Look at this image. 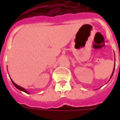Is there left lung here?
<instances>
[{
    "label": "left lung",
    "instance_id": "left-lung-1",
    "mask_svg": "<svg viewBox=\"0 0 120 120\" xmlns=\"http://www.w3.org/2000/svg\"><path fill=\"white\" fill-rule=\"evenodd\" d=\"M115 67H114V71H113V72H112V75H111V78H110V79H111V77H112V76H113V74H114V70H115Z\"/></svg>",
    "mask_w": 120,
    "mask_h": 120
}]
</instances>
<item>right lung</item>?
<instances>
[{"label":"right lung","mask_w":120,"mask_h":120,"mask_svg":"<svg viewBox=\"0 0 120 120\" xmlns=\"http://www.w3.org/2000/svg\"><path fill=\"white\" fill-rule=\"evenodd\" d=\"M11 81H12V83H13L14 85L15 86V87H16L18 89V90H20V91H23V92H24V93H27V94H29L28 92H27V91H26V90H25V89L23 88H22V87H21V86H20L17 85V84H15V83L14 82L13 80H12V79H11Z\"/></svg>","instance_id":"add662e5"}]
</instances>
